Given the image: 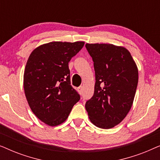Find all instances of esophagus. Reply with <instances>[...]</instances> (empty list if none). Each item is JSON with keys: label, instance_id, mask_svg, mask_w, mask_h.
I'll use <instances>...</instances> for the list:
<instances>
[{"label": "esophagus", "instance_id": "obj_1", "mask_svg": "<svg viewBox=\"0 0 160 160\" xmlns=\"http://www.w3.org/2000/svg\"><path fill=\"white\" fill-rule=\"evenodd\" d=\"M78 92H79L80 94H82V91H83V87L81 86V87H78Z\"/></svg>", "mask_w": 160, "mask_h": 160}]
</instances>
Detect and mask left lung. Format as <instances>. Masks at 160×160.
Masks as SVG:
<instances>
[{"label":"left lung","mask_w":160,"mask_h":160,"mask_svg":"<svg viewBox=\"0 0 160 160\" xmlns=\"http://www.w3.org/2000/svg\"><path fill=\"white\" fill-rule=\"evenodd\" d=\"M94 62V95L85 108L92 123L102 129L119 124L130 111L138 82V71L130 52L111 43H86Z\"/></svg>","instance_id":"1"}]
</instances>
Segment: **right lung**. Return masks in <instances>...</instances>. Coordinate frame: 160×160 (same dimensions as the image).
Segmentation results:
<instances>
[{
  "label": "right lung",
  "mask_w": 160,
  "mask_h": 160,
  "mask_svg": "<svg viewBox=\"0 0 160 160\" xmlns=\"http://www.w3.org/2000/svg\"><path fill=\"white\" fill-rule=\"evenodd\" d=\"M84 41H53L31 52L24 72V90L35 115L49 126H58L68 117L80 95L71 85L68 62Z\"/></svg>",
  "instance_id": "add662e5"
}]
</instances>
